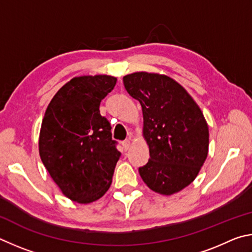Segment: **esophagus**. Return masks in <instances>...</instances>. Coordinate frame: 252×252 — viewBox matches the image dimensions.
I'll use <instances>...</instances> for the list:
<instances>
[{
	"instance_id": "obj_1",
	"label": "esophagus",
	"mask_w": 252,
	"mask_h": 252,
	"mask_svg": "<svg viewBox=\"0 0 252 252\" xmlns=\"http://www.w3.org/2000/svg\"><path fill=\"white\" fill-rule=\"evenodd\" d=\"M122 145H123V147H124V149H125V151H128L129 147H130V145H131L130 139H125V140H124V142L122 143Z\"/></svg>"
}]
</instances>
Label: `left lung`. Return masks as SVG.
I'll return each instance as SVG.
<instances>
[{"label": "left lung", "instance_id": "8db88e82", "mask_svg": "<svg viewBox=\"0 0 252 252\" xmlns=\"http://www.w3.org/2000/svg\"><path fill=\"white\" fill-rule=\"evenodd\" d=\"M124 86L143 109V136L148 162L139 175L153 191L174 195L197 177L208 156L209 128L189 93L164 74L136 72L123 77Z\"/></svg>", "mask_w": 252, "mask_h": 252}]
</instances>
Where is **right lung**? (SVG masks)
<instances>
[{
  "mask_svg": "<svg viewBox=\"0 0 252 252\" xmlns=\"http://www.w3.org/2000/svg\"><path fill=\"white\" fill-rule=\"evenodd\" d=\"M117 78L84 75L62 86L48 104L38 151L48 174L68 199L90 204L105 195L121 157L100 101Z\"/></svg>",
  "mask_w": 252,
  "mask_h": 252,
  "instance_id": "obj_1",
  "label": "right lung"
}]
</instances>
